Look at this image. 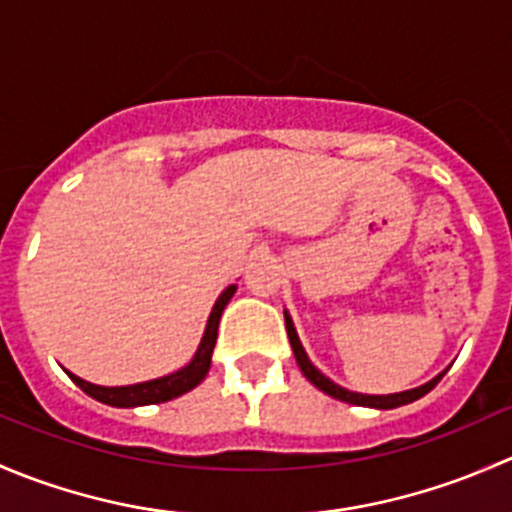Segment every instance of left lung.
I'll return each instance as SVG.
<instances>
[{"instance_id": "left-lung-1", "label": "left lung", "mask_w": 512, "mask_h": 512, "mask_svg": "<svg viewBox=\"0 0 512 512\" xmlns=\"http://www.w3.org/2000/svg\"><path fill=\"white\" fill-rule=\"evenodd\" d=\"M285 327H287V337H289V344H292V352H294V359H297L299 369H302V374L307 376L309 384L317 386L319 391H324V394L334 396V399L339 401H347V404H354V406H369V409H399V406H406L411 404V401L421 399V396H426L428 391L433 389V386L438 384V381L443 379V374H446L448 369H443L441 374L433 376L431 381H426V384L416 386V389H406V391H399V394H359V391H349L344 389V386L334 384L329 376H324L322 371L317 369V366L312 364V359H309L307 352H304L302 342H299V334L297 329H294V322L292 317H289V312L285 309Z\"/></svg>"}]
</instances>
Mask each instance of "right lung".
Returning <instances> with one entry per match:
<instances>
[{
    "label": "right lung",
    "mask_w": 512,
    "mask_h": 512,
    "mask_svg": "<svg viewBox=\"0 0 512 512\" xmlns=\"http://www.w3.org/2000/svg\"><path fill=\"white\" fill-rule=\"evenodd\" d=\"M235 289L237 285L225 287L223 292H220V297L215 299L213 309H210L208 324H205L203 339H200L193 359H190L183 369L173 371V374L158 376V379L141 381V384H128V386H98V384H91V381H84L81 376L71 374V371H66V374H69V379L74 381L81 391H86L91 399L101 401V404L106 406H116V409H136V406L163 404V401L178 399V396L188 394L190 389H195V386L208 376L215 342H218L220 317H223V309L232 299Z\"/></svg>",
    "instance_id": "obj_1"
}]
</instances>
